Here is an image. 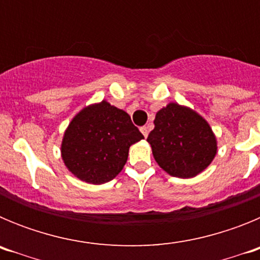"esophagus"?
<instances>
[{"mask_svg":"<svg viewBox=\"0 0 260 260\" xmlns=\"http://www.w3.org/2000/svg\"><path fill=\"white\" fill-rule=\"evenodd\" d=\"M141 132L142 134L144 135V138H147V135L150 133V127H148V126H143V127H141Z\"/></svg>","mask_w":260,"mask_h":260,"instance_id":"1","label":"esophagus"}]
</instances>
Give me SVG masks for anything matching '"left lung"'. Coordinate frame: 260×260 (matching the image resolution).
I'll list each match as a JSON object with an SVG mask.
<instances>
[{"instance_id": "left-lung-1", "label": "left lung", "mask_w": 260, "mask_h": 260, "mask_svg": "<svg viewBox=\"0 0 260 260\" xmlns=\"http://www.w3.org/2000/svg\"><path fill=\"white\" fill-rule=\"evenodd\" d=\"M153 123L147 142L156 162L168 174L191 178L212 162L217 153L216 137L195 110L169 103L156 113Z\"/></svg>"}]
</instances>
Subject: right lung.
<instances>
[{"instance_id":"1","label":"right lung","mask_w":260,"mask_h":260,"mask_svg":"<svg viewBox=\"0 0 260 260\" xmlns=\"http://www.w3.org/2000/svg\"><path fill=\"white\" fill-rule=\"evenodd\" d=\"M143 138L125 110L103 100L71 119L62 139V160L77 178L102 185L122 171L130 146Z\"/></svg>"}]
</instances>
